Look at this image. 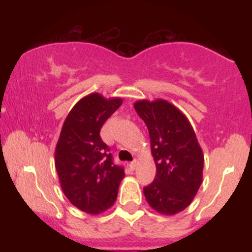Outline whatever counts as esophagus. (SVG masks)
Listing matches in <instances>:
<instances>
[{
  "label": "esophagus",
  "mask_w": 252,
  "mask_h": 252,
  "mask_svg": "<svg viewBox=\"0 0 252 252\" xmlns=\"http://www.w3.org/2000/svg\"><path fill=\"white\" fill-rule=\"evenodd\" d=\"M129 167H130V169H131V170H135L136 167H137V161H136V160L132 161V162L129 164Z\"/></svg>",
  "instance_id": "obj_1"
}]
</instances>
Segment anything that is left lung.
<instances>
[{"instance_id":"left-lung-1","label":"left lung","mask_w":252,"mask_h":252,"mask_svg":"<svg viewBox=\"0 0 252 252\" xmlns=\"http://www.w3.org/2000/svg\"><path fill=\"white\" fill-rule=\"evenodd\" d=\"M149 131L155 180L143 189L156 212L174 216L189 206L202 182L204 154L189 118L164 99L134 104Z\"/></svg>"}]
</instances>
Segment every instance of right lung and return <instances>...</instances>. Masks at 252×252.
<instances>
[{
  "label": "right lung",
  "instance_id": "obj_1",
  "mask_svg": "<svg viewBox=\"0 0 252 252\" xmlns=\"http://www.w3.org/2000/svg\"><path fill=\"white\" fill-rule=\"evenodd\" d=\"M122 103V98L106 99L98 92L83 97L68 112L57 142L54 163L63 194L89 215H99L115 204L124 178L99 135Z\"/></svg>",
  "mask_w": 252,
  "mask_h": 252
}]
</instances>
